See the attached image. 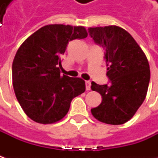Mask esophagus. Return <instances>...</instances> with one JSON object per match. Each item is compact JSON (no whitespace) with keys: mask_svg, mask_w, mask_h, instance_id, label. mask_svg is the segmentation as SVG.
<instances>
[{"mask_svg":"<svg viewBox=\"0 0 158 158\" xmlns=\"http://www.w3.org/2000/svg\"><path fill=\"white\" fill-rule=\"evenodd\" d=\"M85 84H86V89H87V90H89V89H90V85H91L90 81H86V82H85Z\"/></svg>","mask_w":158,"mask_h":158,"instance_id":"1","label":"esophagus"}]
</instances>
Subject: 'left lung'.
<instances>
[{
	"instance_id": "8db88e82",
	"label": "left lung",
	"mask_w": 158,
	"mask_h": 158,
	"mask_svg": "<svg viewBox=\"0 0 158 158\" xmlns=\"http://www.w3.org/2000/svg\"><path fill=\"white\" fill-rule=\"evenodd\" d=\"M89 35L105 50L111 84L91 82L102 102L91 109L95 118L106 124L120 125L133 118L146 98L150 70L148 59L134 38L116 25L89 27Z\"/></svg>"
}]
</instances>
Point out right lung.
Listing matches in <instances>:
<instances>
[{"label":"right lung","mask_w":158,"mask_h":158,"mask_svg":"<svg viewBox=\"0 0 158 158\" xmlns=\"http://www.w3.org/2000/svg\"><path fill=\"white\" fill-rule=\"evenodd\" d=\"M83 26L48 24L23 41L12 64L15 97L30 118L53 124L67 115L72 99L85 91L82 78L60 75L61 57L68 43L84 39Z\"/></svg>","instance_id":"obj_1"}]
</instances>
